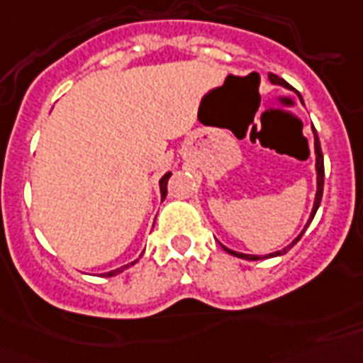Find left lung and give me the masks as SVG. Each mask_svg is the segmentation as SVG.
Instances as JSON below:
<instances>
[{"mask_svg": "<svg viewBox=\"0 0 363 363\" xmlns=\"http://www.w3.org/2000/svg\"><path fill=\"white\" fill-rule=\"evenodd\" d=\"M269 81H271L272 85H280V86H286V89H289V91H294L299 96V100L303 102L301 94L296 91V89H291V85L289 83H286V81L282 79V77H278V75L274 74H269ZM313 134H314V155H316V196H314V204H313V212H311V218H308L307 225H305V229H303L299 235H297L291 242L286 246V248L278 250V252H272V254H267V255H250V254H240V252H235V250H229L225 248L223 244H221V248L225 250V252H229L231 255H237V257H240V259H248V261H257L261 259V257H277V255H282L286 254V252H289V250L294 248L299 240H301L303 233L307 231V227L311 225V221H313L314 213H316V210H318L320 206V201H322V193H324V155H322V147H320V140H318V134H316V130H314L313 126Z\"/></svg>", "mask_w": 363, "mask_h": 363, "instance_id": "obj_1", "label": "left lung"}]
</instances>
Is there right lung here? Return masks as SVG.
Masks as SVG:
<instances>
[{
	"label": "right lung",
	"instance_id": "right-lung-1",
	"mask_svg": "<svg viewBox=\"0 0 363 363\" xmlns=\"http://www.w3.org/2000/svg\"><path fill=\"white\" fill-rule=\"evenodd\" d=\"M170 176H172V172H167L164 176L161 178V182H159V187H161V199L164 201V196H167V184L168 179H170ZM136 263V261H132V263H126V265L119 267V269H115V271H109V272H104V277H115V274H119V272H123L125 269H128V267H132Z\"/></svg>",
	"mask_w": 363,
	"mask_h": 363
}]
</instances>
